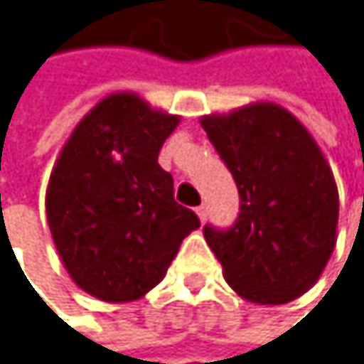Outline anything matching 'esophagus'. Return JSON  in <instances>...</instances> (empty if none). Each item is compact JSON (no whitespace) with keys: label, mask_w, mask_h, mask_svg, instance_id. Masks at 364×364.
<instances>
[{"label":"esophagus","mask_w":364,"mask_h":364,"mask_svg":"<svg viewBox=\"0 0 364 364\" xmlns=\"http://www.w3.org/2000/svg\"><path fill=\"white\" fill-rule=\"evenodd\" d=\"M196 213H198L200 222H205V220H207V207H205V205H200V207L196 209Z\"/></svg>","instance_id":"obj_1"}]
</instances>
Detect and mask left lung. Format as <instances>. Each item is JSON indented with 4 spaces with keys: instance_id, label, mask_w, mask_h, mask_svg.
I'll return each instance as SVG.
<instances>
[{
    "instance_id": "8db88e82",
    "label": "left lung",
    "mask_w": 364,
    "mask_h": 364,
    "mask_svg": "<svg viewBox=\"0 0 364 364\" xmlns=\"http://www.w3.org/2000/svg\"><path fill=\"white\" fill-rule=\"evenodd\" d=\"M240 190L228 230L205 226L230 289L255 304H287L319 280L336 244L339 192L309 129L269 101L200 116Z\"/></svg>"
}]
</instances>
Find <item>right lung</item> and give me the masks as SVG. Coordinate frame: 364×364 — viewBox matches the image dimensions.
<instances>
[{
    "mask_svg": "<svg viewBox=\"0 0 364 364\" xmlns=\"http://www.w3.org/2000/svg\"><path fill=\"white\" fill-rule=\"evenodd\" d=\"M178 122L136 92H112L77 122L55 159L45 196L51 237L73 282L103 302L146 296L200 226L157 164Z\"/></svg>",
    "mask_w": 364,
    "mask_h": 364,
    "instance_id": "1",
    "label": "right lung"
}]
</instances>
